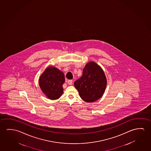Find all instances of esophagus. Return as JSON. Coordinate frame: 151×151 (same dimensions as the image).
I'll return each instance as SVG.
<instances>
[{
    "label": "esophagus",
    "mask_w": 151,
    "mask_h": 151,
    "mask_svg": "<svg viewBox=\"0 0 151 151\" xmlns=\"http://www.w3.org/2000/svg\"><path fill=\"white\" fill-rule=\"evenodd\" d=\"M72 83H73V81H72V80H68V84H69V85H72Z\"/></svg>",
    "instance_id": "34e87169"
}]
</instances>
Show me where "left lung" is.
Here are the masks:
<instances>
[{
  "label": "left lung",
  "mask_w": 151,
  "mask_h": 151,
  "mask_svg": "<svg viewBox=\"0 0 151 151\" xmlns=\"http://www.w3.org/2000/svg\"><path fill=\"white\" fill-rule=\"evenodd\" d=\"M79 96L87 102L95 101L102 97L107 86V78L102 68L90 62L84 67L82 76L75 81Z\"/></svg>",
  "instance_id": "8db88e82"
}]
</instances>
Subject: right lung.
I'll use <instances>...</instances> for the list:
<instances>
[{"label": "right lung", "instance_id": "1", "mask_svg": "<svg viewBox=\"0 0 151 151\" xmlns=\"http://www.w3.org/2000/svg\"><path fill=\"white\" fill-rule=\"evenodd\" d=\"M65 77L63 72L53 66L47 68L40 77L39 86L43 93L51 100L58 99L63 93Z\"/></svg>", "mask_w": 151, "mask_h": 151}]
</instances>
